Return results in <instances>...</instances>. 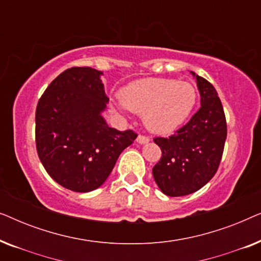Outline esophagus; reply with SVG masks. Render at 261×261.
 <instances>
[{"mask_svg": "<svg viewBox=\"0 0 261 261\" xmlns=\"http://www.w3.org/2000/svg\"><path fill=\"white\" fill-rule=\"evenodd\" d=\"M137 142H138V144H141V145L147 144V142H149V138L145 137V135H139V137L137 138Z\"/></svg>", "mask_w": 261, "mask_h": 261, "instance_id": "34e87169", "label": "esophagus"}]
</instances>
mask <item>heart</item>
Instances as JSON below:
<instances>
[{
	"instance_id": "1",
	"label": "heart",
	"mask_w": 261,
	"mask_h": 261,
	"mask_svg": "<svg viewBox=\"0 0 261 261\" xmlns=\"http://www.w3.org/2000/svg\"><path fill=\"white\" fill-rule=\"evenodd\" d=\"M120 98V112L127 108L142 115L148 130L170 134L190 115L196 103V90L185 82L147 78L127 85Z\"/></svg>"
}]
</instances>
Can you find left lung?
Here are the masks:
<instances>
[{"label": "left lung", "mask_w": 261, "mask_h": 261, "mask_svg": "<svg viewBox=\"0 0 261 261\" xmlns=\"http://www.w3.org/2000/svg\"><path fill=\"white\" fill-rule=\"evenodd\" d=\"M194 74L201 95V108L169 138H154L162 158L152 169L163 194L179 197L199 190L219 169L227 138L223 107L215 88Z\"/></svg>", "instance_id": "8db88e82"}]
</instances>
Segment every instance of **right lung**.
<instances>
[{
	"label": "right lung",
	"instance_id": "obj_1",
	"mask_svg": "<svg viewBox=\"0 0 261 261\" xmlns=\"http://www.w3.org/2000/svg\"><path fill=\"white\" fill-rule=\"evenodd\" d=\"M102 71L71 67L48 85L35 112L39 159L53 180L74 192L105 183L121 152L138 134L110 128Z\"/></svg>",
	"mask_w": 261,
	"mask_h": 261
}]
</instances>
